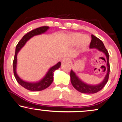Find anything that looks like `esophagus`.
<instances>
[{"label":"esophagus","instance_id":"obj_1","mask_svg":"<svg viewBox=\"0 0 122 122\" xmlns=\"http://www.w3.org/2000/svg\"><path fill=\"white\" fill-rule=\"evenodd\" d=\"M62 64H66V63H69L70 62V59L69 58H67V57H65V58H64L62 60Z\"/></svg>","mask_w":122,"mask_h":122}]
</instances>
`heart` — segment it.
Returning <instances> with one entry per match:
<instances>
[{"label":"heart","mask_w":122,"mask_h":122,"mask_svg":"<svg viewBox=\"0 0 122 122\" xmlns=\"http://www.w3.org/2000/svg\"><path fill=\"white\" fill-rule=\"evenodd\" d=\"M71 38L72 40V44L73 45L78 44L81 41V47L83 48H85L86 46L88 45L89 41H90V39L88 37L84 36V35L80 33L73 34L71 36Z\"/></svg>","instance_id":"heart-1"}]
</instances>
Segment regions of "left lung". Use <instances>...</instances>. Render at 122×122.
Segmentation results:
<instances>
[{"label": "left lung", "mask_w": 122, "mask_h": 122, "mask_svg": "<svg viewBox=\"0 0 122 122\" xmlns=\"http://www.w3.org/2000/svg\"><path fill=\"white\" fill-rule=\"evenodd\" d=\"M91 37L92 40L90 46H89V48L96 49L99 51L104 53L106 57L107 70H106V74L104 77V79L101 83L98 84H89L85 83L81 79V78H79V77L72 70H71L70 72V80L72 86L78 91L81 92V93L87 94L95 93L101 90L108 81L109 72H110V65L109 62V55L107 50L105 47L104 43L101 40L94 36L93 35H92Z\"/></svg>", "instance_id": "1"}]
</instances>
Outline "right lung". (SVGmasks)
Masks as SVG:
<instances>
[{"mask_svg": "<svg viewBox=\"0 0 122 122\" xmlns=\"http://www.w3.org/2000/svg\"><path fill=\"white\" fill-rule=\"evenodd\" d=\"M49 29H50L49 26H42L38 27V28L29 32L28 33H27L22 37V38L20 40L16 47V52H15V55L13 63L14 75H15L16 81L20 85L22 86L25 88L28 89L29 91H42L48 87L53 82L54 72L55 70L60 68L61 66V62H57L56 65L50 67V69H49L47 73L46 74V75L42 79L39 80V81L31 82V81H24L22 78H20L17 74V54L20 52V51L22 49V48L25 45V44L29 40L36 35H41L42 34L45 33Z\"/></svg>", "mask_w": 122, "mask_h": 122, "instance_id": "add662e5", "label": "right lung"}]
</instances>
